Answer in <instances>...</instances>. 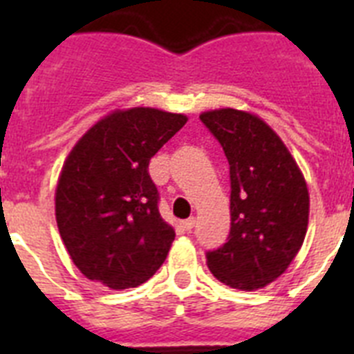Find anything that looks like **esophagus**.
<instances>
[{
    "label": "esophagus",
    "mask_w": 354,
    "mask_h": 354,
    "mask_svg": "<svg viewBox=\"0 0 354 354\" xmlns=\"http://www.w3.org/2000/svg\"><path fill=\"white\" fill-rule=\"evenodd\" d=\"M195 223H196V220L192 216V218H187V220L183 221V227L186 228V230H192V228L195 227Z\"/></svg>",
    "instance_id": "esophagus-1"
}]
</instances>
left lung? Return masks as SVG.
<instances>
[{"label": "left lung", "mask_w": 354, "mask_h": 354, "mask_svg": "<svg viewBox=\"0 0 354 354\" xmlns=\"http://www.w3.org/2000/svg\"><path fill=\"white\" fill-rule=\"evenodd\" d=\"M230 167V234L207 252V266L225 286L262 289L289 268L308 225V189L298 165L277 133L246 111H205Z\"/></svg>", "instance_id": "left-lung-1"}]
</instances>
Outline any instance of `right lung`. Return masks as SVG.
Segmentation results:
<instances>
[{"label": "right lung", "instance_id": "add662e5", "mask_svg": "<svg viewBox=\"0 0 354 354\" xmlns=\"http://www.w3.org/2000/svg\"><path fill=\"white\" fill-rule=\"evenodd\" d=\"M186 122L154 108L117 109L71 150L56 186V223L88 280L138 287L165 262L175 230L159 214L149 162Z\"/></svg>", "mask_w": 354, "mask_h": 354}]
</instances>
